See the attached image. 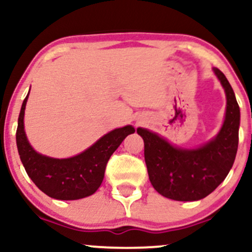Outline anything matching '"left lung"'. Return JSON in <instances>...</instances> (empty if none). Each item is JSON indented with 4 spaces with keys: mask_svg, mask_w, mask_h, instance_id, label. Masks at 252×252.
<instances>
[{
    "mask_svg": "<svg viewBox=\"0 0 252 252\" xmlns=\"http://www.w3.org/2000/svg\"><path fill=\"white\" fill-rule=\"evenodd\" d=\"M226 96V111L219 132L198 148L173 146L148 129L137 128L144 141L149 180L161 195L178 201L205 198L225 180L238 148L241 111L235 92L224 73L213 67Z\"/></svg>",
    "mask_w": 252,
    "mask_h": 252,
    "instance_id": "obj_1",
    "label": "left lung"
}]
</instances>
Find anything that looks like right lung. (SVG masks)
Masks as SVG:
<instances>
[{
    "label": "right lung",
    "mask_w": 252,
    "mask_h": 252,
    "mask_svg": "<svg viewBox=\"0 0 252 252\" xmlns=\"http://www.w3.org/2000/svg\"><path fill=\"white\" fill-rule=\"evenodd\" d=\"M22 103L16 130V144L20 158L32 181L45 194L58 200H77L92 195L104 179L106 163L124 138L134 134L132 126L114 129L80 154L67 158H54L40 154L28 142L25 131V109Z\"/></svg>",
    "instance_id": "obj_1"
}]
</instances>
